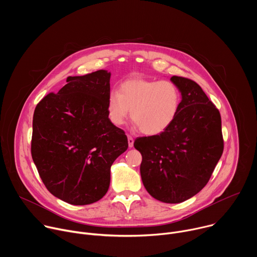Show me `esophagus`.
<instances>
[{
	"instance_id": "1",
	"label": "esophagus",
	"mask_w": 257,
	"mask_h": 257,
	"mask_svg": "<svg viewBox=\"0 0 257 257\" xmlns=\"http://www.w3.org/2000/svg\"><path fill=\"white\" fill-rule=\"evenodd\" d=\"M134 143V139L131 135H128V144H129V148H132Z\"/></svg>"
}]
</instances>
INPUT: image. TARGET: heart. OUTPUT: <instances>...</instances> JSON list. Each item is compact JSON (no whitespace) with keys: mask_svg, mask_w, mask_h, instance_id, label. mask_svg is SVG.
Returning <instances> with one entry per match:
<instances>
[{"mask_svg":"<svg viewBox=\"0 0 257 257\" xmlns=\"http://www.w3.org/2000/svg\"><path fill=\"white\" fill-rule=\"evenodd\" d=\"M181 102V89L171 80L131 78L108 94L106 112L109 121L120 126L131 109V119L142 133L158 135L174 123Z\"/></svg>","mask_w":257,"mask_h":257,"instance_id":"obj_1","label":"heart"}]
</instances>
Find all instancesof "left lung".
<instances>
[{"mask_svg":"<svg viewBox=\"0 0 257 257\" xmlns=\"http://www.w3.org/2000/svg\"><path fill=\"white\" fill-rule=\"evenodd\" d=\"M182 102L174 123L163 133L138 137L143 185L156 199L179 203L197 194L209 181L224 152L221 114L202 88L181 76L171 78Z\"/></svg>","mask_w":257,"mask_h":257,"instance_id":"8db88e82","label":"left lung"}]
</instances>
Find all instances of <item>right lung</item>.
I'll use <instances>...</instances> for the list:
<instances>
[{
    "label": "right lung",
    "instance_id": "1",
    "mask_svg": "<svg viewBox=\"0 0 257 257\" xmlns=\"http://www.w3.org/2000/svg\"><path fill=\"white\" fill-rule=\"evenodd\" d=\"M111 73L69 76L33 114L31 157L47 189L74 205L104 196L111 166L128 149L125 132L107 117Z\"/></svg>",
    "mask_w": 257,
    "mask_h": 257
}]
</instances>
